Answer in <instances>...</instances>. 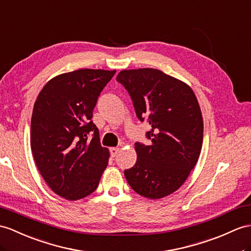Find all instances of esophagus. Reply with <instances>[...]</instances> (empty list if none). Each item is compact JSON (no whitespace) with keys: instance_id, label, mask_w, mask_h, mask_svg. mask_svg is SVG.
<instances>
[{"instance_id":"esophagus-1","label":"esophagus","mask_w":251,"mask_h":251,"mask_svg":"<svg viewBox=\"0 0 251 251\" xmlns=\"http://www.w3.org/2000/svg\"><path fill=\"white\" fill-rule=\"evenodd\" d=\"M119 151H120V148H118V147H113V148H111V150H109V152H111V155L113 157L117 155Z\"/></svg>"}]
</instances>
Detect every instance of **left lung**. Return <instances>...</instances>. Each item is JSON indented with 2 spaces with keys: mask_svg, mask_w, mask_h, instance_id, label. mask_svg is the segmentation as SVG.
Returning a JSON list of instances; mask_svg holds the SVG:
<instances>
[{
  "mask_svg": "<svg viewBox=\"0 0 251 251\" xmlns=\"http://www.w3.org/2000/svg\"><path fill=\"white\" fill-rule=\"evenodd\" d=\"M117 81L130 94L136 116L147 119L149 146L136 143L137 161L125 170L134 192L160 199L179 189L196 165L203 119L196 95L184 82L153 68L122 70Z\"/></svg>",
  "mask_w": 251,
  "mask_h": 251,
  "instance_id": "left-lung-1",
  "label": "left lung"
}]
</instances>
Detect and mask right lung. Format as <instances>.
I'll return each mask as SVG.
<instances>
[{
  "instance_id": "obj_1",
  "label": "right lung",
  "mask_w": 251,
  "mask_h": 251,
  "mask_svg": "<svg viewBox=\"0 0 251 251\" xmlns=\"http://www.w3.org/2000/svg\"><path fill=\"white\" fill-rule=\"evenodd\" d=\"M116 70L78 69L54 76L35 101L30 148L42 178L67 200L88 196L99 185L109 158L91 120L98 97ZM89 133H94L87 141Z\"/></svg>"
}]
</instances>
